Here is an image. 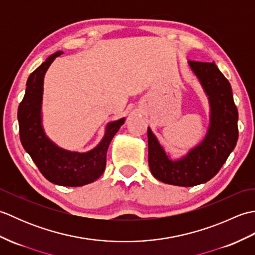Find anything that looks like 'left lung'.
Instances as JSON below:
<instances>
[{"label":"left lung","mask_w":255,"mask_h":255,"mask_svg":"<svg viewBox=\"0 0 255 255\" xmlns=\"http://www.w3.org/2000/svg\"><path fill=\"white\" fill-rule=\"evenodd\" d=\"M208 97L209 127L204 140L182 158L172 160L148 127V161L152 175L176 186L208 182L224 165L238 141V110L229 81L215 62L188 61Z\"/></svg>","instance_id":"left-lung-1"}]
</instances>
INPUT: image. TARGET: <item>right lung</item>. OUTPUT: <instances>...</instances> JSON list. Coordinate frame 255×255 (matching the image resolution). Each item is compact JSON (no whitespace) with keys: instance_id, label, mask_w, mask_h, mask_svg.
<instances>
[{"instance_id":"obj_1","label":"right lung","mask_w":255,"mask_h":255,"mask_svg":"<svg viewBox=\"0 0 255 255\" xmlns=\"http://www.w3.org/2000/svg\"><path fill=\"white\" fill-rule=\"evenodd\" d=\"M57 51L46 59L26 83V92L17 112L20 142L38 169L48 181L61 186L77 187L96 181L106 166V153L112 139L125 123V117L107 124L104 137L88 152L62 149L52 142L42 127V94L44 78L57 57Z\"/></svg>"}]
</instances>
